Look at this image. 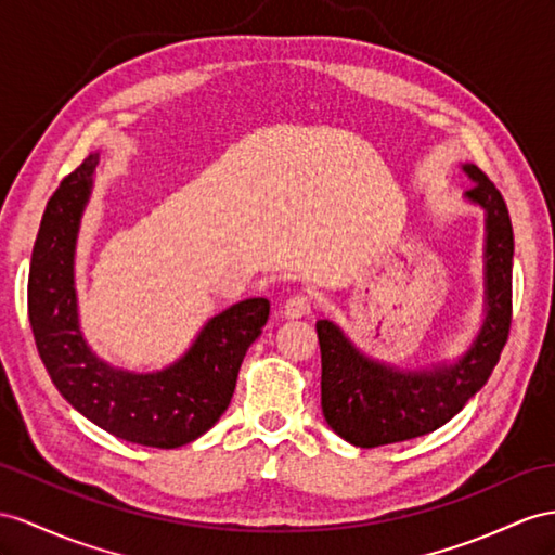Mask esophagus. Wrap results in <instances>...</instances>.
Segmentation results:
<instances>
[{
  "mask_svg": "<svg viewBox=\"0 0 555 555\" xmlns=\"http://www.w3.org/2000/svg\"><path fill=\"white\" fill-rule=\"evenodd\" d=\"M311 311V297L305 295V293H297V295H291L286 305H283V314H286L288 319H300V317H307Z\"/></svg>",
  "mask_w": 555,
  "mask_h": 555,
  "instance_id": "obj_1",
  "label": "esophagus"
}]
</instances>
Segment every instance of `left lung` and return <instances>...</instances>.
I'll use <instances>...</instances> for the list:
<instances>
[{"instance_id": "1", "label": "left lung", "mask_w": 555, "mask_h": 555, "mask_svg": "<svg viewBox=\"0 0 555 555\" xmlns=\"http://www.w3.org/2000/svg\"><path fill=\"white\" fill-rule=\"evenodd\" d=\"M462 168L474 180L466 198L486 210V321L457 363L431 371L367 359L333 321H317L323 417L351 446L377 448L436 431L482 389L508 339L514 227L494 182L474 164Z\"/></svg>"}]
</instances>
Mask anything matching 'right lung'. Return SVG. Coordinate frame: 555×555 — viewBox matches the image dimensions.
Segmentation results:
<instances>
[{"instance_id":"add662e5","label":"right lung","mask_w":555,"mask_h":555,"mask_svg":"<svg viewBox=\"0 0 555 555\" xmlns=\"http://www.w3.org/2000/svg\"><path fill=\"white\" fill-rule=\"evenodd\" d=\"M98 154H89L49 198L27 276V314L55 389L112 436L150 448H180L206 434L232 401L238 367L269 319L267 297L212 317L190 351L159 373L112 367L79 331L75 248Z\"/></svg>"}]
</instances>
